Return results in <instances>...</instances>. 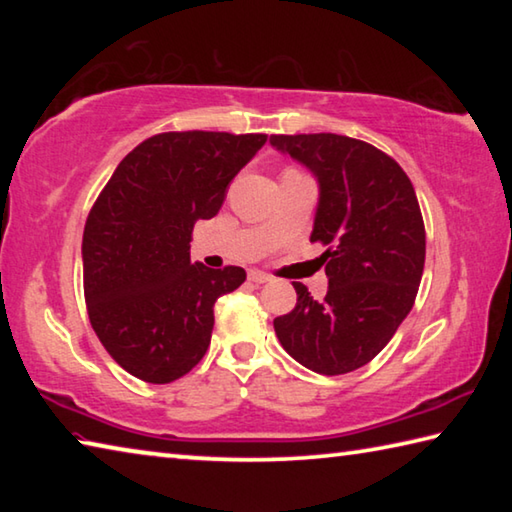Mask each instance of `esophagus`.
<instances>
[{"label":"esophagus","mask_w":512,"mask_h":512,"mask_svg":"<svg viewBox=\"0 0 512 512\" xmlns=\"http://www.w3.org/2000/svg\"><path fill=\"white\" fill-rule=\"evenodd\" d=\"M248 280L255 284H266V282H271V275H266L264 271H248Z\"/></svg>","instance_id":"esophagus-1"}]
</instances>
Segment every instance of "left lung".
<instances>
[{
  "instance_id": "1",
  "label": "left lung",
  "mask_w": 512,
  "mask_h": 512,
  "mask_svg": "<svg viewBox=\"0 0 512 512\" xmlns=\"http://www.w3.org/2000/svg\"><path fill=\"white\" fill-rule=\"evenodd\" d=\"M277 151L314 173L318 207L311 241L329 287L314 300L293 282L298 302L273 320L282 348L318 375L366 366L409 314L424 271V221L409 176L391 155L334 133L271 135Z\"/></svg>"
}]
</instances>
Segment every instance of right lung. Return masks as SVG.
Instances as JSON below:
<instances>
[{
    "instance_id": "right-lung-1",
    "label": "right lung",
    "mask_w": 512,
    "mask_h": 512,
    "mask_svg": "<svg viewBox=\"0 0 512 512\" xmlns=\"http://www.w3.org/2000/svg\"><path fill=\"white\" fill-rule=\"evenodd\" d=\"M264 144L262 133L153 135L94 201L83 230L85 305L103 348L133 377L169 384L205 357L214 302L246 271L192 264L189 241Z\"/></svg>"
}]
</instances>
